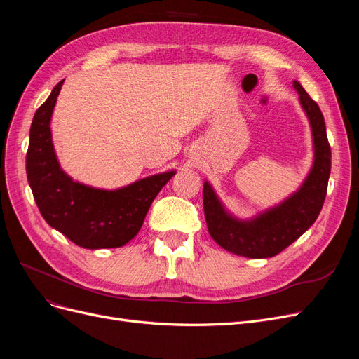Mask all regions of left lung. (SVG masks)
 <instances>
[{
	"mask_svg": "<svg viewBox=\"0 0 359 359\" xmlns=\"http://www.w3.org/2000/svg\"><path fill=\"white\" fill-rule=\"evenodd\" d=\"M306 114L313 142V163L301 186L280 203L240 219L226 208L208 180L203 181V212L212 240L238 256L265 259L278 255L316 222L327 196L331 173V147L318 103L293 81Z\"/></svg>",
	"mask_w": 359,
	"mask_h": 359,
	"instance_id": "8db88e82",
	"label": "left lung"
}]
</instances>
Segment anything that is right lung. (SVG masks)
<instances>
[{
	"label": "right lung",
	"mask_w": 359,
	"mask_h": 359,
	"mask_svg": "<svg viewBox=\"0 0 359 359\" xmlns=\"http://www.w3.org/2000/svg\"><path fill=\"white\" fill-rule=\"evenodd\" d=\"M62 83L32 118L27 153L31 191L43 219L76 245L90 250L123 247L137 235L151 203L177 170L154 173L112 190L74 181L60 165L50 132Z\"/></svg>",
	"instance_id": "add662e5"
}]
</instances>
